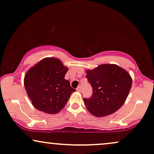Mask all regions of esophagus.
<instances>
[{"instance_id":"1","label":"esophagus","mask_w":154,"mask_h":154,"mask_svg":"<svg viewBox=\"0 0 154 154\" xmlns=\"http://www.w3.org/2000/svg\"><path fill=\"white\" fill-rule=\"evenodd\" d=\"M76 91H77L78 92H79V93H80V92H81V87H80V86H79V87H78V88H76Z\"/></svg>"}]
</instances>
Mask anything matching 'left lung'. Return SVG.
<instances>
[{
	"label": "left lung",
	"mask_w": 154,
	"mask_h": 154,
	"mask_svg": "<svg viewBox=\"0 0 154 154\" xmlns=\"http://www.w3.org/2000/svg\"><path fill=\"white\" fill-rule=\"evenodd\" d=\"M85 71L93 93L90 99H83L89 112L95 117H105L118 110L125 103L132 85L129 73L111 63Z\"/></svg>",
	"instance_id": "8db88e82"
}]
</instances>
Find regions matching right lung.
Listing matches in <instances>:
<instances>
[{
    "label": "right lung",
    "instance_id": "add662e5",
    "mask_svg": "<svg viewBox=\"0 0 154 154\" xmlns=\"http://www.w3.org/2000/svg\"><path fill=\"white\" fill-rule=\"evenodd\" d=\"M69 68L57 58L40 60L25 73L24 85L32 105L45 113L57 114L76 90L64 79Z\"/></svg>",
    "mask_w": 154,
    "mask_h": 154
}]
</instances>
